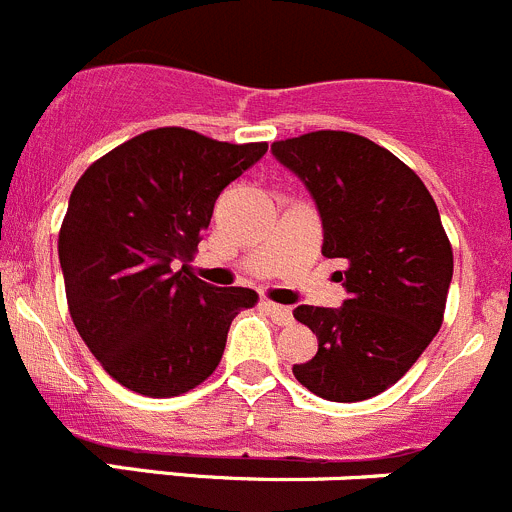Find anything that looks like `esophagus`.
<instances>
[{
  "label": "esophagus",
  "instance_id": "obj_1",
  "mask_svg": "<svg viewBox=\"0 0 512 512\" xmlns=\"http://www.w3.org/2000/svg\"><path fill=\"white\" fill-rule=\"evenodd\" d=\"M264 307H266V312H269L271 317H274V322H276V325H292V322H294V314H292V309H289V307H284V304H276V302H264Z\"/></svg>",
  "mask_w": 512,
  "mask_h": 512
}]
</instances>
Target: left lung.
I'll return each mask as SVG.
<instances>
[{"instance_id":"obj_1","label":"left lung","mask_w":512,"mask_h":512,"mask_svg":"<svg viewBox=\"0 0 512 512\" xmlns=\"http://www.w3.org/2000/svg\"><path fill=\"white\" fill-rule=\"evenodd\" d=\"M271 154L312 195L322 256L348 264L337 271L342 307L294 309L317 335V355L294 378L327 401L378 396L442 327L454 261L437 203L396 154L348 131L274 142Z\"/></svg>"}]
</instances>
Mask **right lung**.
Listing matches in <instances>:
<instances>
[{
  "label": "right lung",
  "instance_id": "add662e5",
  "mask_svg": "<svg viewBox=\"0 0 512 512\" xmlns=\"http://www.w3.org/2000/svg\"><path fill=\"white\" fill-rule=\"evenodd\" d=\"M164 126L103 154L75 182L58 238L70 317L111 378L180 396L218 368L256 292L213 287L187 261L215 200L266 154Z\"/></svg>",
  "mask_w": 512,
  "mask_h": 512
}]
</instances>
